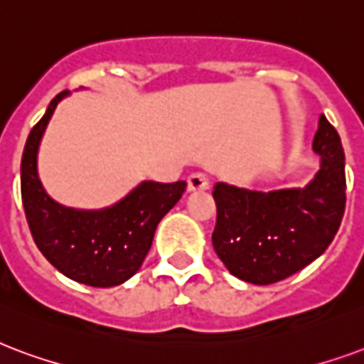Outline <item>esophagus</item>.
<instances>
[{"instance_id":"esophagus-1","label":"esophagus","mask_w":364,"mask_h":364,"mask_svg":"<svg viewBox=\"0 0 364 364\" xmlns=\"http://www.w3.org/2000/svg\"><path fill=\"white\" fill-rule=\"evenodd\" d=\"M208 187H210V179L206 173H203V171H196V173L189 175L187 189H189L191 193H195V191H206Z\"/></svg>"}]
</instances>
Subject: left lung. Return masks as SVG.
<instances>
[{"mask_svg":"<svg viewBox=\"0 0 364 364\" xmlns=\"http://www.w3.org/2000/svg\"><path fill=\"white\" fill-rule=\"evenodd\" d=\"M312 150L320 169L303 189L249 191L216 183L212 245L235 278L270 285L303 270L328 249L346 212V154L320 115Z\"/></svg>","mask_w":364,"mask_h":364,"instance_id":"left-lung-1","label":"left lung"}]
</instances>
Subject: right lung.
Segmentation results:
<instances>
[{
    "label": "right lung",
    "instance_id": "add662e5",
    "mask_svg": "<svg viewBox=\"0 0 364 364\" xmlns=\"http://www.w3.org/2000/svg\"><path fill=\"white\" fill-rule=\"evenodd\" d=\"M69 90L50 102L32 127L21 160V196L32 239L63 276L92 287H114L134 276L152 247L158 223L185 193L187 183L142 181L119 203L100 210L67 208L38 179V146Z\"/></svg>",
    "mask_w": 364,
    "mask_h": 364
}]
</instances>
